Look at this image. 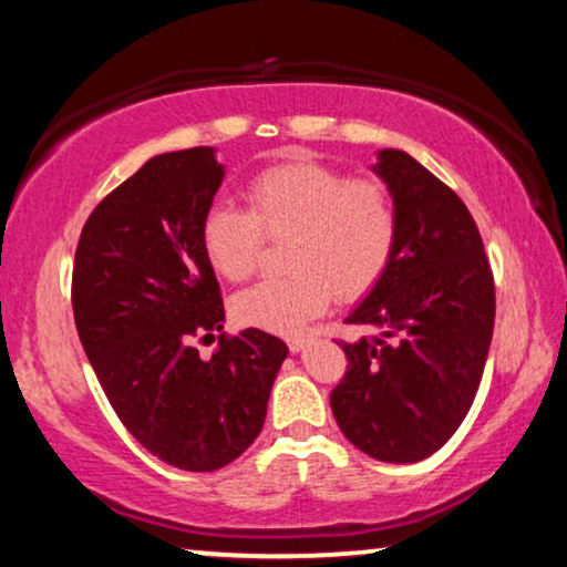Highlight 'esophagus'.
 I'll use <instances>...</instances> for the list:
<instances>
[{
	"label": "esophagus",
	"instance_id": "1",
	"mask_svg": "<svg viewBox=\"0 0 567 567\" xmlns=\"http://www.w3.org/2000/svg\"><path fill=\"white\" fill-rule=\"evenodd\" d=\"M308 339H311V334H292V337H288L290 352H300V350H303V347L308 344Z\"/></svg>",
	"mask_w": 567,
	"mask_h": 567
}]
</instances>
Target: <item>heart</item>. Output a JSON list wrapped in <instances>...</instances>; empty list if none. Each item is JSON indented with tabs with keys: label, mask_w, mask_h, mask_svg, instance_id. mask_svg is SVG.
<instances>
[{
	"label": "heart",
	"mask_w": 567,
	"mask_h": 567,
	"mask_svg": "<svg viewBox=\"0 0 567 567\" xmlns=\"http://www.w3.org/2000/svg\"><path fill=\"white\" fill-rule=\"evenodd\" d=\"M264 238H290V275L240 292L233 311L248 327L290 334L316 319L331 296L352 303L381 282L394 259L399 207L381 178H352L319 161H288L248 181L246 209L213 205L202 220L207 261L230 282L259 269Z\"/></svg>",
	"instance_id": "heart-1"
}]
</instances>
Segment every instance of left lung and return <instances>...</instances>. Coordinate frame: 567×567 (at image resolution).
Here are the masks:
<instances>
[{"instance_id":"8db88e82","label":"left lung","mask_w":567,"mask_h":567,"mask_svg":"<svg viewBox=\"0 0 567 567\" xmlns=\"http://www.w3.org/2000/svg\"><path fill=\"white\" fill-rule=\"evenodd\" d=\"M373 171L399 207L386 275L347 316L373 337L342 342L331 412L362 454L412 464L435 454L477 396L493 339L495 282L477 223L454 188L402 150Z\"/></svg>"}]
</instances>
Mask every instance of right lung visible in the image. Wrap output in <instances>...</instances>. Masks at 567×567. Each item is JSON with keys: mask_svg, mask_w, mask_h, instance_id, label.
<instances>
[{"mask_svg": "<svg viewBox=\"0 0 567 567\" xmlns=\"http://www.w3.org/2000/svg\"><path fill=\"white\" fill-rule=\"evenodd\" d=\"M213 147L155 155L90 213L72 269L80 342L113 412L150 454L215 472L256 441L288 344L223 331L225 308L202 248L223 184ZM194 338H217L205 361Z\"/></svg>", "mask_w": 567, "mask_h": 567, "instance_id": "right-lung-1", "label": "right lung"}]
</instances>
